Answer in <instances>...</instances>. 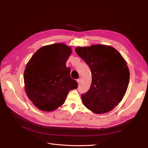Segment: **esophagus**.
Instances as JSON below:
<instances>
[{"label":"esophagus","instance_id":"esophagus-1","mask_svg":"<svg viewBox=\"0 0 148 148\" xmlns=\"http://www.w3.org/2000/svg\"><path fill=\"white\" fill-rule=\"evenodd\" d=\"M77 81L78 83H79L80 82H81V78H78V79L77 80Z\"/></svg>","mask_w":148,"mask_h":148}]
</instances>
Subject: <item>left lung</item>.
<instances>
[{"label": "left lung", "mask_w": 148, "mask_h": 148, "mask_svg": "<svg viewBox=\"0 0 148 148\" xmlns=\"http://www.w3.org/2000/svg\"><path fill=\"white\" fill-rule=\"evenodd\" d=\"M75 52L92 74L90 88L82 95L84 105L96 114L112 110L122 101L128 88L130 72L126 62L115 49L109 46L78 47Z\"/></svg>", "instance_id": "1"}]
</instances>
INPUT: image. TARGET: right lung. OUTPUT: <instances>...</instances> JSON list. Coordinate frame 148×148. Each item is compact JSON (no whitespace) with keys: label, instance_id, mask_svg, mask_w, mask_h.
Returning <instances> with one entry per match:
<instances>
[{"label":"right lung","instance_id":"add662e5","mask_svg":"<svg viewBox=\"0 0 148 148\" xmlns=\"http://www.w3.org/2000/svg\"><path fill=\"white\" fill-rule=\"evenodd\" d=\"M71 53L63 43L43 46L35 52L26 66L25 88L29 99L40 110L50 112L64 104L78 83L70 77L66 62Z\"/></svg>","mask_w":148,"mask_h":148}]
</instances>
